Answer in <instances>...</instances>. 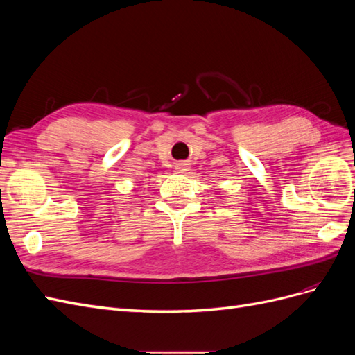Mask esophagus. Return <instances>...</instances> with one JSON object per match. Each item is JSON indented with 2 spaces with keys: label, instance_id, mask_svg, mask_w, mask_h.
Instances as JSON below:
<instances>
[{
  "label": "esophagus",
  "instance_id": "34e87169",
  "mask_svg": "<svg viewBox=\"0 0 355 355\" xmlns=\"http://www.w3.org/2000/svg\"><path fill=\"white\" fill-rule=\"evenodd\" d=\"M188 167H189L188 161H178V163L175 164V170L178 171V173H185Z\"/></svg>",
  "mask_w": 355,
  "mask_h": 355
}]
</instances>
